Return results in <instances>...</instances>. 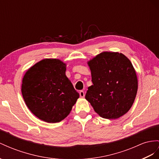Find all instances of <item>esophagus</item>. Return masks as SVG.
Wrapping results in <instances>:
<instances>
[{
  "instance_id": "1",
  "label": "esophagus",
  "mask_w": 159,
  "mask_h": 159,
  "mask_svg": "<svg viewBox=\"0 0 159 159\" xmlns=\"http://www.w3.org/2000/svg\"><path fill=\"white\" fill-rule=\"evenodd\" d=\"M79 95H80V97H81V98H83V97H84V93L83 91H80L79 92Z\"/></svg>"
}]
</instances>
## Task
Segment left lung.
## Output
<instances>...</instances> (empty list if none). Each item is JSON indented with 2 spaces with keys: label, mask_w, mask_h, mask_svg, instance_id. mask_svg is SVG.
I'll return each mask as SVG.
<instances>
[{
  "label": "left lung",
  "mask_w": 159,
  "mask_h": 159,
  "mask_svg": "<svg viewBox=\"0 0 159 159\" xmlns=\"http://www.w3.org/2000/svg\"><path fill=\"white\" fill-rule=\"evenodd\" d=\"M87 64L93 85L85 99L103 118L116 120L125 114L138 91L136 72L130 60L121 53L103 52Z\"/></svg>",
  "instance_id": "obj_1"
}]
</instances>
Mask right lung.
Wrapping results in <instances>:
<instances>
[{
    "instance_id": "add662e5",
    "label": "right lung",
    "mask_w": 159,
    "mask_h": 159,
    "mask_svg": "<svg viewBox=\"0 0 159 159\" xmlns=\"http://www.w3.org/2000/svg\"><path fill=\"white\" fill-rule=\"evenodd\" d=\"M66 64L46 58L35 64L24 75L21 93L30 110L41 120L57 123L69 115L79 94L66 76Z\"/></svg>"
}]
</instances>
